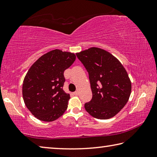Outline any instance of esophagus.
Here are the masks:
<instances>
[{
    "label": "esophagus",
    "instance_id": "obj_1",
    "mask_svg": "<svg viewBox=\"0 0 157 157\" xmlns=\"http://www.w3.org/2000/svg\"><path fill=\"white\" fill-rule=\"evenodd\" d=\"M73 94L75 95H78V94H79V92L78 91H75L73 93Z\"/></svg>",
    "mask_w": 157,
    "mask_h": 157
}]
</instances>
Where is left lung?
Returning a JSON list of instances; mask_svg holds the SVG:
<instances>
[{"mask_svg": "<svg viewBox=\"0 0 157 157\" xmlns=\"http://www.w3.org/2000/svg\"><path fill=\"white\" fill-rule=\"evenodd\" d=\"M89 73L92 99L84 104L90 115L109 119L126 105L131 94L132 84L121 63L112 55L92 47L76 54Z\"/></svg>", "mask_w": 157, "mask_h": 157, "instance_id": "obj_1", "label": "left lung"}]
</instances>
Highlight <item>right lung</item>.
<instances>
[{
	"instance_id": "right-lung-1",
	"label": "right lung",
	"mask_w": 157,
	"mask_h": 157,
	"mask_svg": "<svg viewBox=\"0 0 157 157\" xmlns=\"http://www.w3.org/2000/svg\"><path fill=\"white\" fill-rule=\"evenodd\" d=\"M75 58L74 53L53 50L29 69L23 83V98L26 107L39 120L54 121L66 111L70 95L63 90V72Z\"/></svg>"
}]
</instances>
